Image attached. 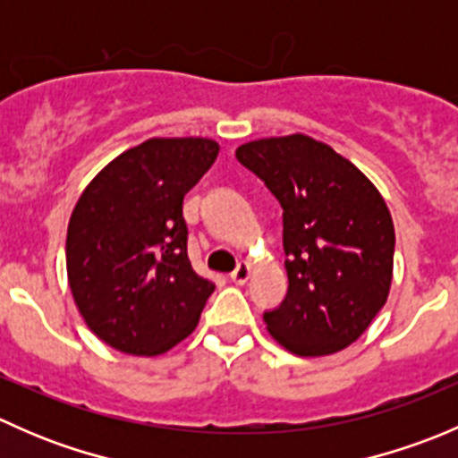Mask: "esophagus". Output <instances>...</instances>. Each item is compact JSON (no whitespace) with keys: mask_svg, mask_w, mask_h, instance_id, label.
<instances>
[{"mask_svg":"<svg viewBox=\"0 0 458 458\" xmlns=\"http://www.w3.org/2000/svg\"><path fill=\"white\" fill-rule=\"evenodd\" d=\"M248 276H250V263H239L237 267H234V272H230V279L234 281L237 285H243L248 281Z\"/></svg>","mask_w":458,"mask_h":458,"instance_id":"obj_1","label":"esophagus"}]
</instances>
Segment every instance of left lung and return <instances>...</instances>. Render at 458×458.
I'll return each mask as SVG.
<instances>
[{
  "label": "left lung",
  "mask_w": 458,
  "mask_h": 458,
  "mask_svg": "<svg viewBox=\"0 0 458 458\" xmlns=\"http://www.w3.org/2000/svg\"><path fill=\"white\" fill-rule=\"evenodd\" d=\"M237 159L284 208L288 294L263 312L267 332L299 357L348 348L390 293L394 225L381 192L352 161L306 135L248 141Z\"/></svg>",
  "instance_id": "1"
}]
</instances>
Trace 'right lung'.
Listing matches in <instances>:
<instances>
[{
    "label": "right lung",
    "mask_w": 458,
    "mask_h": 458,
    "mask_svg": "<svg viewBox=\"0 0 458 458\" xmlns=\"http://www.w3.org/2000/svg\"><path fill=\"white\" fill-rule=\"evenodd\" d=\"M219 143L155 137L122 152L81 192L66 237L72 299L104 344L155 357L186 339L215 284L188 259L183 197Z\"/></svg>",
    "instance_id": "1"
}]
</instances>
